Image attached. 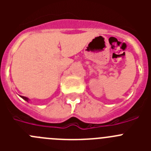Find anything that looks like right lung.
<instances>
[{
    "label": "right lung",
    "mask_w": 151,
    "mask_h": 151,
    "mask_svg": "<svg viewBox=\"0 0 151 151\" xmlns=\"http://www.w3.org/2000/svg\"><path fill=\"white\" fill-rule=\"evenodd\" d=\"M21 97H22V99L23 100H25V101H29V99H28L27 97H23V96H21Z\"/></svg>",
    "instance_id": "add662e5"
}]
</instances>
